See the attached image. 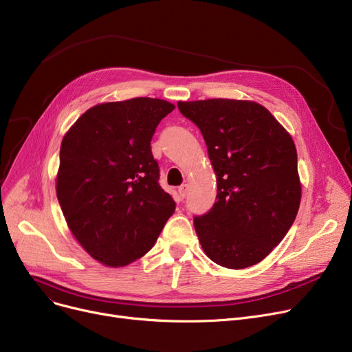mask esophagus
<instances>
[{
	"label": "esophagus",
	"instance_id": "1",
	"mask_svg": "<svg viewBox=\"0 0 352 352\" xmlns=\"http://www.w3.org/2000/svg\"><path fill=\"white\" fill-rule=\"evenodd\" d=\"M178 192H179V197L181 198H186L187 194H188V184H182L178 187Z\"/></svg>",
	"mask_w": 352,
	"mask_h": 352
}]
</instances>
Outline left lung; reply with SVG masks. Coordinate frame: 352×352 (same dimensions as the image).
I'll return each mask as SVG.
<instances>
[{"label": "left lung", "mask_w": 352, "mask_h": 352, "mask_svg": "<svg viewBox=\"0 0 352 352\" xmlns=\"http://www.w3.org/2000/svg\"><path fill=\"white\" fill-rule=\"evenodd\" d=\"M200 128L217 175V201L194 227L206 254L227 269L250 267L294 224L302 187L292 136L252 100L178 102Z\"/></svg>", "instance_id": "obj_1"}]
</instances>
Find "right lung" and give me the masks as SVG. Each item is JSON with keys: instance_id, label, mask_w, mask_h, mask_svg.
Wrapping results in <instances>:
<instances>
[{"instance_id": "right-lung-1", "label": "right lung", "mask_w": 352, "mask_h": 352, "mask_svg": "<svg viewBox=\"0 0 352 352\" xmlns=\"http://www.w3.org/2000/svg\"><path fill=\"white\" fill-rule=\"evenodd\" d=\"M174 108L152 98L100 103L62 141L57 200L74 239L104 266L148 253L175 211L151 151L152 135Z\"/></svg>"}]
</instances>
